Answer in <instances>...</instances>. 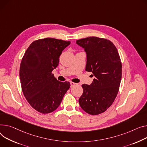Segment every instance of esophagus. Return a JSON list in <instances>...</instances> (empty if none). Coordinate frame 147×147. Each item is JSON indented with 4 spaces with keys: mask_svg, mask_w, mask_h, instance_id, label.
Here are the masks:
<instances>
[{
    "mask_svg": "<svg viewBox=\"0 0 147 147\" xmlns=\"http://www.w3.org/2000/svg\"><path fill=\"white\" fill-rule=\"evenodd\" d=\"M77 84V83H73V82H70V86H71V87H74V86H76Z\"/></svg>",
    "mask_w": 147,
    "mask_h": 147,
    "instance_id": "1",
    "label": "esophagus"
}]
</instances>
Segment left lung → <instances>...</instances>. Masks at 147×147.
Segmentation results:
<instances>
[{
  "instance_id": "obj_1",
  "label": "left lung",
  "mask_w": 147,
  "mask_h": 147,
  "mask_svg": "<svg viewBox=\"0 0 147 147\" xmlns=\"http://www.w3.org/2000/svg\"><path fill=\"white\" fill-rule=\"evenodd\" d=\"M76 44L86 52V71L94 77L90 85L82 84L83 93L79 102L87 113L99 115L112 105L118 93L122 77L120 57L114 44L106 39L90 36Z\"/></svg>"
}]
</instances>
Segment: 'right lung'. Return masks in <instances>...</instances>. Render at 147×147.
I'll use <instances>...</instances> for the list:
<instances>
[{
  "label": "right lung",
  "instance_id": "1",
  "mask_svg": "<svg viewBox=\"0 0 147 147\" xmlns=\"http://www.w3.org/2000/svg\"><path fill=\"white\" fill-rule=\"evenodd\" d=\"M70 44L55 38L34 41L26 50L20 65L19 77L26 99L34 109L43 114L57 109L70 83L57 80L52 74L59 57Z\"/></svg>",
  "mask_w": 147,
  "mask_h": 147
}]
</instances>
